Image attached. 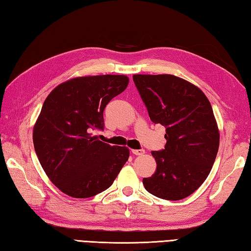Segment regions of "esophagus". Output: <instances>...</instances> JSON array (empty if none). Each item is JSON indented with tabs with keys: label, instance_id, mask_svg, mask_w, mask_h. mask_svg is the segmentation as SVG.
<instances>
[{
	"label": "esophagus",
	"instance_id": "esophagus-1",
	"mask_svg": "<svg viewBox=\"0 0 251 251\" xmlns=\"http://www.w3.org/2000/svg\"><path fill=\"white\" fill-rule=\"evenodd\" d=\"M131 153L135 154V155H142V154H145V150L143 149H140V150H131Z\"/></svg>",
	"mask_w": 251,
	"mask_h": 251
}]
</instances>
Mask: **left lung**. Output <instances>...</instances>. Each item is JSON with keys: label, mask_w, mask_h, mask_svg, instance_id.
Here are the masks:
<instances>
[{"label": "left lung", "mask_w": 251, "mask_h": 251, "mask_svg": "<svg viewBox=\"0 0 251 251\" xmlns=\"http://www.w3.org/2000/svg\"><path fill=\"white\" fill-rule=\"evenodd\" d=\"M132 79L151 121L166 128L165 148L152 152L156 172L143 178V185L159 199H185L206 180L219 149L211 104L199 87L170 74Z\"/></svg>", "instance_id": "obj_1"}]
</instances>
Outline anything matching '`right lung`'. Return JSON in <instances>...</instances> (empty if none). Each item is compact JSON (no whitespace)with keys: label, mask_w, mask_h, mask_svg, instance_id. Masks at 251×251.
Returning a JSON list of instances; mask_svg holds the SVG:
<instances>
[{"label":"right lung","mask_w":251,"mask_h":251,"mask_svg":"<svg viewBox=\"0 0 251 251\" xmlns=\"http://www.w3.org/2000/svg\"><path fill=\"white\" fill-rule=\"evenodd\" d=\"M128 85L125 75L75 77L47 96L33 129L37 158L63 193L87 199L112 185L129 157L126 147L92 136L103 130V111Z\"/></svg>","instance_id":"add662e5"}]
</instances>
